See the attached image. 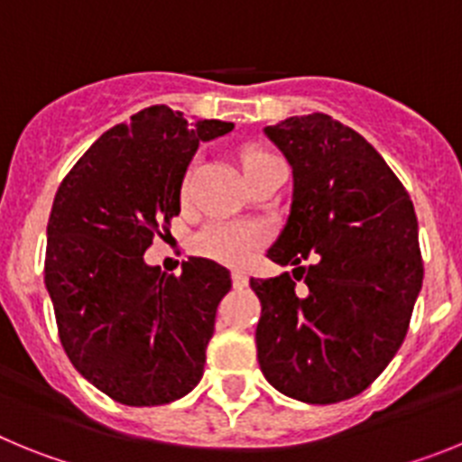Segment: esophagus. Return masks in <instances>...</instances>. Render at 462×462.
I'll return each instance as SVG.
<instances>
[{"instance_id":"esophagus-1","label":"esophagus","mask_w":462,"mask_h":462,"mask_svg":"<svg viewBox=\"0 0 462 462\" xmlns=\"http://www.w3.org/2000/svg\"><path fill=\"white\" fill-rule=\"evenodd\" d=\"M231 282H234L236 289H243V287H247V275L240 271H234L231 273Z\"/></svg>"}]
</instances>
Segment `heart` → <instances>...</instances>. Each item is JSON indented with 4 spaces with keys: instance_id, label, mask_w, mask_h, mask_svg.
Segmentation results:
<instances>
[{
    "instance_id": "b5f03b06",
    "label": "heart",
    "mask_w": 462,
    "mask_h": 462,
    "mask_svg": "<svg viewBox=\"0 0 462 462\" xmlns=\"http://www.w3.org/2000/svg\"><path fill=\"white\" fill-rule=\"evenodd\" d=\"M271 152L263 150H254L243 157V169L245 173L250 175L261 162L271 159ZM194 171L191 166L185 173L182 180V196H189L191 182H194ZM266 245V231L263 226L254 222H231V219H215V222L206 224V226L194 236L191 247L199 256L217 261V263H226V266H243L261 247Z\"/></svg>"
}]
</instances>
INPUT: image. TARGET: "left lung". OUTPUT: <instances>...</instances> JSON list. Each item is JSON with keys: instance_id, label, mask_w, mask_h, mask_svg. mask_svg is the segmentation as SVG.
I'll use <instances>...</instances> for the list:
<instances>
[{"instance_id": "1", "label": "left lung", "mask_w": 462, "mask_h": 462, "mask_svg": "<svg viewBox=\"0 0 462 462\" xmlns=\"http://www.w3.org/2000/svg\"><path fill=\"white\" fill-rule=\"evenodd\" d=\"M266 136L293 171L268 259L293 273L250 280L256 356L280 393L330 405L368 389L405 340L423 282L414 206L382 154L330 116L289 117Z\"/></svg>"}]
</instances>
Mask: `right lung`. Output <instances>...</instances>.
Here are the masks:
<instances>
[{
  "mask_svg": "<svg viewBox=\"0 0 462 462\" xmlns=\"http://www.w3.org/2000/svg\"><path fill=\"white\" fill-rule=\"evenodd\" d=\"M231 129L150 106L92 143L55 194L43 275L60 342L73 368L122 405H166L201 382L231 275L196 256L164 275L143 254L180 215L199 143Z\"/></svg>",
  "mask_w": 462,
  "mask_h": 462,
  "instance_id": "obj_1",
  "label": "right lung"
}]
</instances>
